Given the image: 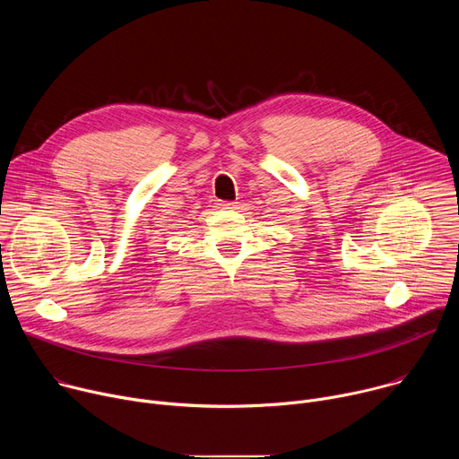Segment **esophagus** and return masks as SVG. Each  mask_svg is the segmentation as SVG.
Listing matches in <instances>:
<instances>
[{"instance_id":"34e87169","label":"esophagus","mask_w":459,"mask_h":459,"mask_svg":"<svg viewBox=\"0 0 459 459\" xmlns=\"http://www.w3.org/2000/svg\"><path fill=\"white\" fill-rule=\"evenodd\" d=\"M220 207L221 209H238L236 202H225V204H220Z\"/></svg>"}]
</instances>
